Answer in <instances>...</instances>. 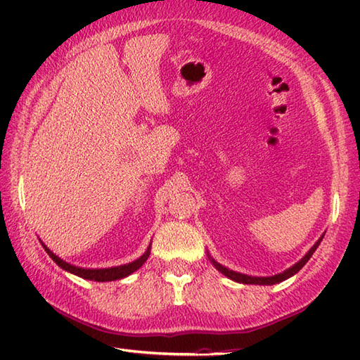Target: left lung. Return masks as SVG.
I'll use <instances>...</instances> for the list:
<instances>
[{
  "mask_svg": "<svg viewBox=\"0 0 360 360\" xmlns=\"http://www.w3.org/2000/svg\"><path fill=\"white\" fill-rule=\"evenodd\" d=\"M325 235V233H323ZM323 235L320 236V238L316 241V244L314 246H312L309 250H308V254L304 255L300 262H297L294 266H290L289 269H286V271H283L281 274H277V275H272V277H252V275H244V274H240V272H235V271H231V269H227V267H224L223 264H219L218 262H215V259L213 258H210V262H212V264L217 267V269L223 274V275H226L227 278H231V280H233V281H238V283H243V285H275V283H280V281H285V280H288L289 277H292L294 274H297L298 271L302 269V267L308 263V259L312 257V254H314L316 252V249L319 248V244H320V241L323 240Z\"/></svg>",
  "mask_w": 360,
  "mask_h": 360,
  "instance_id": "obj_1",
  "label": "left lung"
}]
</instances>
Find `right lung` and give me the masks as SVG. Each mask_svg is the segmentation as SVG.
<instances>
[{"instance_id":"add662e5","label":"right lung","mask_w":360,"mask_h":360,"mask_svg":"<svg viewBox=\"0 0 360 360\" xmlns=\"http://www.w3.org/2000/svg\"><path fill=\"white\" fill-rule=\"evenodd\" d=\"M41 246L44 248L46 252H48V255L53 259V262H56L60 267H62V269L71 272L74 275H77V277H82L85 280H93V281H114V280L128 277L129 274H133L134 271L139 269V267L145 262H147V258L150 257V250H151V244H150L148 249L145 250V254L142 257H139L137 259H134V262L128 263V264H122V266H116V267H105V269H85V267H79V266L66 263L65 259L57 257L52 250L46 248L44 243H41Z\"/></svg>"}]
</instances>
